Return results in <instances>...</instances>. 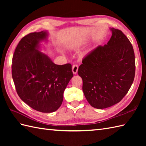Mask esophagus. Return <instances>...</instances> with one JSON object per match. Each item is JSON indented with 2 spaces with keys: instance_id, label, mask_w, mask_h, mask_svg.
<instances>
[{
  "instance_id": "34e87169",
  "label": "esophagus",
  "mask_w": 146,
  "mask_h": 146,
  "mask_svg": "<svg viewBox=\"0 0 146 146\" xmlns=\"http://www.w3.org/2000/svg\"><path fill=\"white\" fill-rule=\"evenodd\" d=\"M78 70V66L76 64H74L72 67V72L73 74H76Z\"/></svg>"
}]
</instances>
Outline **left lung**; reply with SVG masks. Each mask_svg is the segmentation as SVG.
I'll return each mask as SVG.
<instances>
[{
	"label": "left lung",
	"instance_id": "8db88e82",
	"mask_svg": "<svg viewBox=\"0 0 146 146\" xmlns=\"http://www.w3.org/2000/svg\"><path fill=\"white\" fill-rule=\"evenodd\" d=\"M111 37L82 60L78 73L83 91L91 106L103 109L116 104L127 94L134 82V51L120 30L110 28Z\"/></svg>",
	"mask_w": 146,
	"mask_h": 146
}]
</instances>
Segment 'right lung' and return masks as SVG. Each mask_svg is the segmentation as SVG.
Returning <instances> with one entry per match:
<instances>
[{"mask_svg": "<svg viewBox=\"0 0 146 146\" xmlns=\"http://www.w3.org/2000/svg\"><path fill=\"white\" fill-rule=\"evenodd\" d=\"M48 31L22 38L12 58V76L18 95L37 111L51 113L63 102V94L73 76L71 64L58 65L40 51L48 41Z\"/></svg>", "mask_w": 146, "mask_h": 146, "instance_id": "add662e5", "label": "right lung"}]
</instances>
